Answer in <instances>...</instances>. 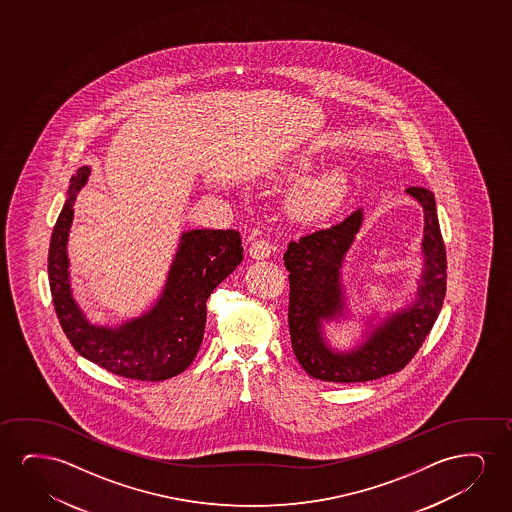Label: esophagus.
I'll list each match as a JSON object with an SVG mask.
<instances>
[{"label": "esophagus", "instance_id": "1", "mask_svg": "<svg viewBox=\"0 0 512 512\" xmlns=\"http://www.w3.org/2000/svg\"><path fill=\"white\" fill-rule=\"evenodd\" d=\"M250 257L255 260H264L271 255V245L266 239H255L250 248H248Z\"/></svg>", "mask_w": 512, "mask_h": 512}]
</instances>
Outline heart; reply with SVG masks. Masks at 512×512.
<instances>
[{
	"instance_id": "b5f03b06",
	"label": "heart",
	"mask_w": 512,
	"mask_h": 512,
	"mask_svg": "<svg viewBox=\"0 0 512 512\" xmlns=\"http://www.w3.org/2000/svg\"><path fill=\"white\" fill-rule=\"evenodd\" d=\"M318 155L311 150L288 157L283 164V173L295 176L315 168ZM350 189V175L343 168L330 169L320 175L308 176L297 183L290 196L288 206L297 217L306 220L327 217L343 203Z\"/></svg>"
}]
</instances>
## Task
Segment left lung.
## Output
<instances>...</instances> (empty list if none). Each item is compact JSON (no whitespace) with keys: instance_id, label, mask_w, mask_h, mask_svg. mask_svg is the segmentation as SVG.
Returning a JSON list of instances; mask_svg holds the SVG:
<instances>
[{"instance_id":"8db88e82","label":"left lung","mask_w":512,"mask_h":512,"mask_svg":"<svg viewBox=\"0 0 512 512\" xmlns=\"http://www.w3.org/2000/svg\"><path fill=\"white\" fill-rule=\"evenodd\" d=\"M406 194L423 208V267L413 301L388 313L376 325L369 320L362 343L351 350L332 348L323 325L346 315L341 281L344 257L364 222L358 208L341 224L290 241L283 255L290 281L288 327L295 357L311 378L332 383H364L404 369L434 327L446 295V248L434 194L409 187ZM376 318V316H372Z\"/></svg>"}]
</instances>
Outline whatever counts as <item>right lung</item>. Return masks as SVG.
Here are the masks:
<instances>
[{"label": "right lung", "instance_id": "1", "mask_svg": "<svg viewBox=\"0 0 512 512\" xmlns=\"http://www.w3.org/2000/svg\"><path fill=\"white\" fill-rule=\"evenodd\" d=\"M91 175L89 166L71 178L49 248L52 301L64 334L82 357L122 378L164 381L185 371L203 343L206 301L241 264L238 231L182 232L159 299L143 315L115 327L94 325L71 294L68 238L73 204Z\"/></svg>", "mask_w": 512, "mask_h": 512}]
</instances>
